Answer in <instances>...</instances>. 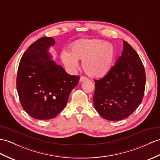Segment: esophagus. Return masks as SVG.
<instances>
[{"instance_id":"34e87169","label":"esophagus","mask_w":160,"mask_h":160,"mask_svg":"<svg viewBox=\"0 0 160 160\" xmlns=\"http://www.w3.org/2000/svg\"><path fill=\"white\" fill-rule=\"evenodd\" d=\"M88 78L86 77H83V76H82V77H81V78H80V79H79V82L80 83H81V82H83V81H86V80H88Z\"/></svg>"}]
</instances>
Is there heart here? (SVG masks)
I'll use <instances>...</instances> for the list:
<instances>
[{
    "mask_svg": "<svg viewBox=\"0 0 160 160\" xmlns=\"http://www.w3.org/2000/svg\"><path fill=\"white\" fill-rule=\"evenodd\" d=\"M115 58V48L111 42L100 39L77 40L70 47V53L63 52L61 59L70 71L78 66L77 60H83L85 72L92 78H101L111 71Z\"/></svg>",
    "mask_w": 160,
    "mask_h": 160,
    "instance_id": "b5f03b06",
    "label": "heart"
}]
</instances>
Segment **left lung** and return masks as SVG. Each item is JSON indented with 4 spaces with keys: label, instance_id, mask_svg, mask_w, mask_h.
Wrapping results in <instances>:
<instances>
[{
    "label": "left lung",
    "instance_id": "left-lung-1",
    "mask_svg": "<svg viewBox=\"0 0 160 160\" xmlns=\"http://www.w3.org/2000/svg\"><path fill=\"white\" fill-rule=\"evenodd\" d=\"M95 81L93 104L103 118L109 121L125 119L141 103L146 75L138 53L123 41L122 55L104 77Z\"/></svg>",
    "mask_w": 160,
    "mask_h": 160
}]
</instances>
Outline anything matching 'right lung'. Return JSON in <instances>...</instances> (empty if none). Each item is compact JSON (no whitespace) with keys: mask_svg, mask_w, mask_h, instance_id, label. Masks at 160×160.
Returning <instances> with one entry per match:
<instances>
[{"mask_svg":"<svg viewBox=\"0 0 160 160\" xmlns=\"http://www.w3.org/2000/svg\"><path fill=\"white\" fill-rule=\"evenodd\" d=\"M43 37L23 54L18 67L16 86L22 108L32 118L50 119L64 109L79 76L71 75L51 59L48 50L55 45Z\"/></svg>","mask_w":160,"mask_h":160,"instance_id":"add662e5","label":"right lung"}]
</instances>
